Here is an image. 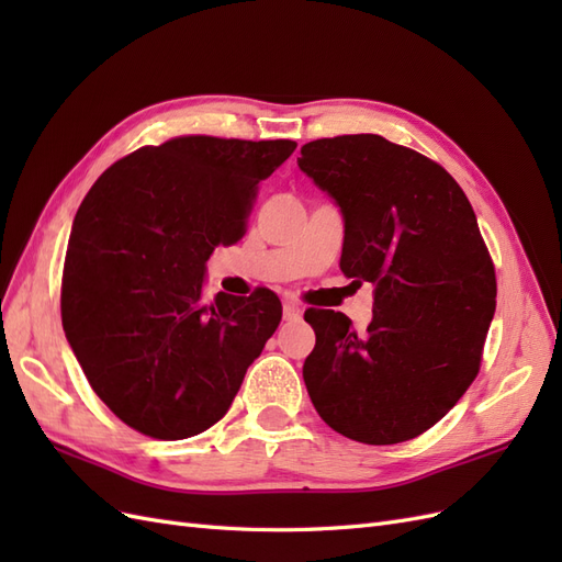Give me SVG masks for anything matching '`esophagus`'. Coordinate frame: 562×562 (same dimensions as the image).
Masks as SVG:
<instances>
[{
	"label": "esophagus",
	"instance_id": "esophagus-1",
	"mask_svg": "<svg viewBox=\"0 0 562 562\" xmlns=\"http://www.w3.org/2000/svg\"><path fill=\"white\" fill-rule=\"evenodd\" d=\"M302 316V307L297 302H293V300H285L283 302V318L285 321H297Z\"/></svg>",
	"mask_w": 562,
	"mask_h": 562
}]
</instances>
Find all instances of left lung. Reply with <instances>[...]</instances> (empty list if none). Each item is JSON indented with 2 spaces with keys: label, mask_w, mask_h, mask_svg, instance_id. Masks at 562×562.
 I'll use <instances>...</instances> for the list:
<instances>
[{
  "label": "left lung",
  "mask_w": 562,
  "mask_h": 562,
  "mask_svg": "<svg viewBox=\"0 0 562 562\" xmlns=\"http://www.w3.org/2000/svg\"><path fill=\"white\" fill-rule=\"evenodd\" d=\"M297 166L345 220L339 269L375 285L363 333L307 310L302 378L321 419L368 446L411 440L479 375L497 281L479 220L443 166L375 133L321 138Z\"/></svg>",
  "instance_id": "1"
}]
</instances>
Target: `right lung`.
Listing matches in <instances>:
<instances>
[{"mask_svg":"<svg viewBox=\"0 0 562 562\" xmlns=\"http://www.w3.org/2000/svg\"><path fill=\"white\" fill-rule=\"evenodd\" d=\"M293 140L184 135L140 147L95 180L75 215L63 328L89 384L131 429L161 440L223 419L281 321L279 297L217 293L215 246L239 241L260 182Z\"/></svg>","mask_w":562,"mask_h":562,"instance_id":"1","label":"right lung"}]
</instances>
